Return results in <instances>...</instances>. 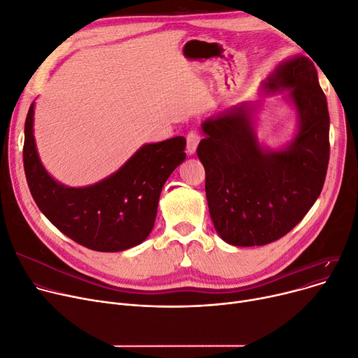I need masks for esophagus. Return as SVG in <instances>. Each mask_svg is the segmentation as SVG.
<instances>
[{"label": "esophagus", "instance_id": "esophagus-1", "mask_svg": "<svg viewBox=\"0 0 358 358\" xmlns=\"http://www.w3.org/2000/svg\"><path fill=\"white\" fill-rule=\"evenodd\" d=\"M199 142H200V135L196 130H190L189 134H187V152L193 155L196 152V148H197Z\"/></svg>", "mask_w": 358, "mask_h": 358}]
</instances>
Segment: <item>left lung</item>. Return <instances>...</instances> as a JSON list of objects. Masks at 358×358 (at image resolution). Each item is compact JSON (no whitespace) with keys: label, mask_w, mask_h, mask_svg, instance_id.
Here are the masks:
<instances>
[{"label":"left lung","mask_w":358,"mask_h":358,"mask_svg":"<svg viewBox=\"0 0 358 358\" xmlns=\"http://www.w3.org/2000/svg\"><path fill=\"white\" fill-rule=\"evenodd\" d=\"M292 88L299 134L280 152L257 141L241 106L201 124L197 157L215 229L236 247L267 245L289 234L322 192L329 161V113L316 68L306 56L281 64L266 84Z\"/></svg>","instance_id":"obj_1"}]
</instances>
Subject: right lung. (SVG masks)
Instances as JSON below:
<instances>
[{"label":"right lung","mask_w":358,"mask_h":358,"mask_svg":"<svg viewBox=\"0 0 358 358\" xmlns=\"http://www.w3.org/2000/svg\"><path fill=\"white\" fill-rule=\"evenodd\" d=\"M31 104L24 124L23 162L30 193L42 213L68 238L100 252L139 245L152 231L166 178L185 159V138L142 146L117 173L84 189L56 182L36 152Z\"/></svg>","instance_id":"obj_1"}]
</instances>
